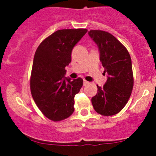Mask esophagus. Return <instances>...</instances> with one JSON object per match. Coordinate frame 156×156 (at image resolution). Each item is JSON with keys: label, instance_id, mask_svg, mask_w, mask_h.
Segmentation results:
<instances>
[{"label": "esophagus", "instance_id": "1", "mask_svg": "<svg viewBox=\"0 0 156 156\" xmlns=\"http://www.w3.org/2000/svg\"><path fill=\"white\" fill-rule=\"evenodd\" d=\"M90 83L88 82V81H85V80H84V85L85 86V85H87V84H89Z\"/></svg>", "mask_w": 156, "mask_h": 156}]
</instances>
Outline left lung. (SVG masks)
Here are the masks:
<instances>
[{"instance_id": "obj_1", "label": "left lung", "mask_w": 156, "mask_h": 156, "mask_svg": "<svg viewBox=\"0 0 156 156\" xmlns=\"http://www.w3.org/2000/svg\"><path fill=\"white\" fill-rule=\"evenodd\" d=\"M88 34L98 46L100 62L105 73H108L104 86L97 85V95L91 99L92 105L102 115H114L125 107L133 90L130 56L127 48L107 31L90 30Z\"/></svg>"}]
</instances>
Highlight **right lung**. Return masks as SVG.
<instances>
[{
	"label": "right lung",
	"mask_w": 156,
	"mask_h": 156,
	"mask_svg": "<svg viewBox=\"0 0 156 156\" xmlns=\"http://www.w3.org/2000/svg\"><path fill=\"white\" fill-rule=\"evenodd\" d=\"M86 29H61L45 38L34 56L30 89L34 103L44 115L53 122L69 118L74 112L75 94L83 79L65 78L74 46L87 33Z\"/></svg>",
	"instance_id": "right-lung-1"
}]
</instances>
